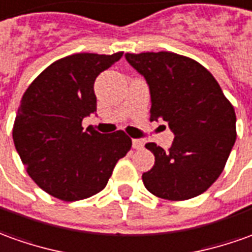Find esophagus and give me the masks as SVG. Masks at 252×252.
Returning <instances> with one entry per match:
<instances>
[{
	"label": "esophagus",
	"instance_id": "esophagus-1",
	"mask_svg": "<svg viewBox=\"0 0 252 252\" xmlns=\"http://www.w3.org/2000/svg\"><path fill=\"white\" fill-rule=\"evenodd\" d=\"M131 145H133V148L134 149H141L144 147V143L141 140H138V138H133V140H131Z\"/></svg>",
	"mask_w": 252,
	"mask_h": 252
}]
</instances>
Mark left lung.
<instances>
[{"label": "left lung", "instance_id": "left-lung-1", "mask_svg": "<svg viewBox=\"0 0 252 252\" xmlns=\"http://www.w3.org/2000/svg\"><path fill=\"white\" fill-rule=\"evenodd\" d=\"M127 63L145 78L151 121L169 123V151L145 144L155 164L143 174L145 188L167 200L202 195L220 177L236 141V114L221 86L195 60L173 52L126 53Z\"/></svg>", "mask_w": 252, "mask_h": 252}]
</instances>
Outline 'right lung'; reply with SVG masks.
Wrapping results in <instances>:
<instances>
[{
  "label": "right lung",
  "instance_id": "right-lung-1",
  "mask_svg": "<svg viewBox=\"0 0 252 252\" xmlns=\"http://www.w3.org/2000/svg\"><path fill=\"white\" fill-rule=\"evenodd\" d=\"M123 52L76 53L50 64L22 97L13 125V143L32 181L46 193L75 202L103 190L116 162L131 148L118 130L101 134L83 130L94 114V81Z\"/></svg>",
  "mask_w": 252,
  "mask_h": 252
}]
</instances>
